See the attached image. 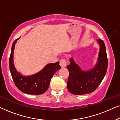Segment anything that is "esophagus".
<instances>
[{"label":"esophagus","instance_id":"1","mask_svg":"<svg viewBox=\"0 0 120 120\" xmlns=\"http://www.w3.org/2000/svg\"><path fill=\"white\" fill-rule=\"evenodd\" d=\"M60 65L61 66L62 68H64V67H66L67 64V60L65 58H62L60 60Z\"/></svg>","mask_w":120,"mask_h":120}]
</instances>
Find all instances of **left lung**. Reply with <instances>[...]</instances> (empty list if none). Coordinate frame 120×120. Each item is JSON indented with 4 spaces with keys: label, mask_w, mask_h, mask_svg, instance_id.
Here are the masks:
<instances>
[{
    "label": "left lung",
    "mask_w": 120,
    "mask_h": 120,
    "mask_svg": "<svg viewBox=\"0 0 120 120\" xmlns=\"http://www.w3.org/2000/svg\"><path fill=\"white\" fill-rule=\"evenodd\" d=\"M100 51L98 63L92 69L83 71L73 59L67 67L69 70L67 88L71 94H86L93 92L99 86L104 79L108 69V57L104 41L98 39Z\"/></svg>",
    "instance_id": "1"
}]
</instances>
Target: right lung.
<instances>
[{
  "label": "right lung",
  "mask_w": 120,
  "mask_h": 120,
  "mask_svg": "<svg viewBox=\"0 0 120 120\" xmlns=\"http://www.w3.org/2000/svg\"><path fill=\"white\" fill-rule=\"evenodd\" d=\"M19 39L13 42L9 58L10 70L13 81L18 89L22 92L29 94H41L48 89L53 75L57 70L61 68L59 64L60 62L49 64L41 71L35 75L28 77L22 76L16 70L13 62L15 45Z\"/></svg>",
  "instance_id": "obj_1"
}]
</instances>
